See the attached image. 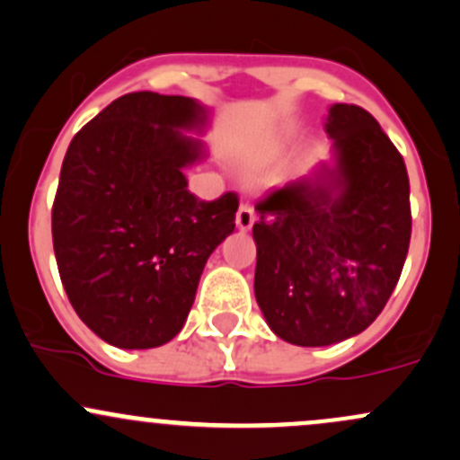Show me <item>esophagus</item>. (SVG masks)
I'll return each mask as SVG.
<instances>
[{"label":"esophagus","instance_id":"obj_1","mask_svg":"<svg viewBox=\"0 0 460 460\" xmlns=\"http://www.w3.org/2000/svg\"><path fill=\"white\" fill-rule=\"evenodd\" d=\"M255 222V209L249 203H242L238 214H235V225L240 231H249Z\"/></svg>","mask_w":460,"mask_h":460}]
</instances>
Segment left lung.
<instances>
[{"label": "left lung", "instance_id": "1", "mask_svg": "<svg viewBox=\"0 0 460 460\" xmlns=\"http://www.w3.org/2000/svg\"><path fill=\"white\" fill-rule=\"evenodd\" d=\"M336 165L255 205V299L270 330L299 347L360 334L385 310L411 244V185L376 118L334 104Z\"/></svg>", "mask_w": 460, "mask_h": 460}]
</instances>
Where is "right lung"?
Segmentation results:
<instances>
[{
  "label": "right lung",
  "mask_w": 460,
  "mask_h": 460,
  "mask_svg": "<svg viewBox=\"0 0 460 460\" xmlns=\"http://www.w3.org/2000/svg\"><path fill=\"white\" fill-rule=\"evenodd\" d=\"M205 124L183 95L135 91L74 135L52 205L54 255L75 314L109 345L153 349L179 334L207 264L235 229L238 194L200 200L183 170Z\"/></svg>",
  "instance_id": "right-lung-1"
}]
</instances>
